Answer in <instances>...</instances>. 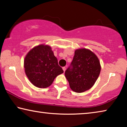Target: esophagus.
I'll list each match as a JSON object with an SVG mask.
<instances>
[{
  "mask_svg": "<svg viewBox=\"0 0 127 127\" xmlns=\"http://www.w3.org/2000/svg\"><path fill=\"white\" fill-rule=\"evenodd\" d=\"M65 69H66L65 67H63V71H64V72L65 71Z\"/></svg>",
  "mask_w": 127,
  "mask_h": 127,
  "instance_id": "obj_1",
  "label": "esophagus"
}]
</instances>
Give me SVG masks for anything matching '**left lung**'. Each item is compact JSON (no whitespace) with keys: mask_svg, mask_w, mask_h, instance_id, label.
Returning a JSON list of instances; mask_svg holds the SVG:
<instances>
[{"mask_svg":"<svg viewBox=\"0 0 127 127\" xmlns=\"http://www.w3.org/2000/svg\"><path fill=\"white\" fill-rule=\"evenodd\" d=\"M65 76L73 91L82 93L93 87L100 75L101 65L97 56L88 49H77Z\"/></svg>","mask_w":127,"mask_h":127,"instance_id":"obj_1","label":"left lung"}]
</instances>
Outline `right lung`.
<instances>
[{"instance_id": "obj_1", "label": "right lung", "mask_w": 127, "mask_h": 127, "mask_svg": "<svg viewBox=\"0 0 127 127\" xmlns=\"http://www.w3.org/2000/svg\"><path fill=\"white\" fill-rule=\"evenodd\" d=\"M24 68L30 82L41 88L48 87L56 76L64 72L51 47L45 44L34 47L27 53L24 60Z\"/></svg>"}]
</instances>
